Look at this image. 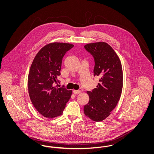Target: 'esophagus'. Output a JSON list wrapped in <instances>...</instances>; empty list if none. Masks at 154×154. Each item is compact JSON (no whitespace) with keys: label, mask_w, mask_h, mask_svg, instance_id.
<instances>
[{"label":"esophagus","mask_w":154,"mask_h":154,"mask_svg":"<svg viewBox=\"0 0 154 154\" xmlns=\"http://www.w3.org/2000/svg\"><path fill=\"white\" fill-rule=\"evenodd\" d=\"M80 90H74L73 91V94H75V95H77V94H80L81 93Z\"/></svg>","instance_id":"34e87169"}]
</instances>
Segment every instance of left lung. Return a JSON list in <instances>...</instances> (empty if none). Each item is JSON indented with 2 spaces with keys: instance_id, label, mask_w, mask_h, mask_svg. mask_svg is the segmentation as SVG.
Listing matches in <instances>:
<instances>
[{
  "instance_id": "1",
  "label": "left lung",
  "mask_w": 154,
  "mask_h": 154,
  "mask_svg": "<svg viewBox=\"0 0 154 154\" xmlns=\"http://www.w3.org/2000/svg\"><path fill=\"white\" fill-rule=\"evenodd\" d=\"M95 59L94 76L99 83L92 91H87L89 102L84 107L85 115L100 122L111 114L119 100L123 87V72L121 60L109 44L105 42L84 45Z\"/></svg>"
}]
</instances>
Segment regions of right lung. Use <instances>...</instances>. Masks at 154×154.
<instances>
[{"mask_svg":"<svg viewBox=\"0 0 154 154\" xmlns=\"http://www.w3.org/2000/svg\"><path fill=\"white\" fill-rule=\"evenodd\" d=\"M73 44L55 42L44 45L38 52L30 68L28 92L33 106L43 116H60L72 91L54 87L59 81L62 58Z\"/></svg>","mask_w":154,"mask_h":154,"instance_id":"add662e5","label":"right lung"}]
</instances>
